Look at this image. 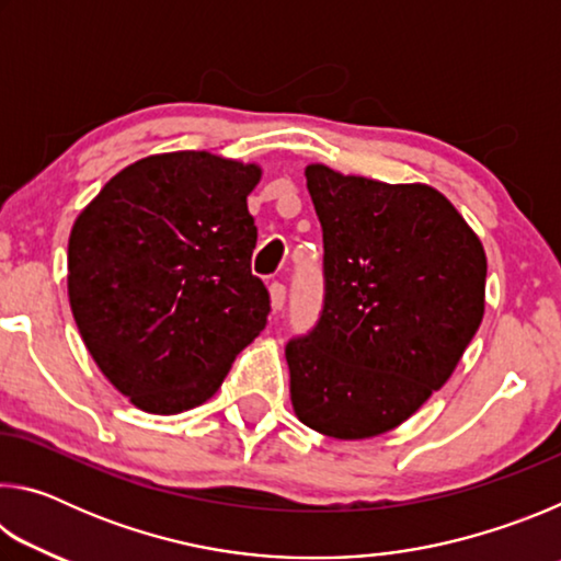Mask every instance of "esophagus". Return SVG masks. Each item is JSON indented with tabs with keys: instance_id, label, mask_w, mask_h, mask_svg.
<instances>
[{
	"instance_id": "34e87169",
	"label": "esophagus",
	"mask_w": 561,
	"mask_h": 561,
	"mask_svg": "<svg viewBox=\"0 0 561 561\" xmlns=\"http://www.w3.org/2000/svg\"><path fill=\"white\" fill-rule=\"evenodd\" d=\"M284 301H287V287L279 282H274L270 287V304H272V311H282Z\"/></svg>"
}]
</instances>
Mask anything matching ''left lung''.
<instances>
[{
    "label": "left lung",
    "instance_id": "8db88e82",
    "mask_svg": "<svg viewBox=\"0 0 561 561\" xmlns=\"http://www.w3.org/2000/svg\"><path fill=\"white\" fill-rule=\"evenodd\" d=\"M324 230V311L287 344L291 408L336 440L408 421L460 364L485 314L488 257L440 190L304 170Z\"/></svg>",
    "mask_w": 561,
    "mask_h": 561
}]
</instances>
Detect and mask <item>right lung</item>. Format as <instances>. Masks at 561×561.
<instances>
[{
	"mask_svg": "<svg viewBox=\"0 0 561 561\" xmlns=\"http://www.w3.org/2000/svg\"><path fill=\"white\" fill-rule=\"evenodd\" d=\"M257 163L207 150L140 158L76 217L69 304L91 358L146 413L203 405L267 324L250 270Z\"/></svg>",
	"mask_w": 561,
	"mask_h": 561,
	"instance_id": "obj_1",
	"label": "right lung"
}]
</instances>
